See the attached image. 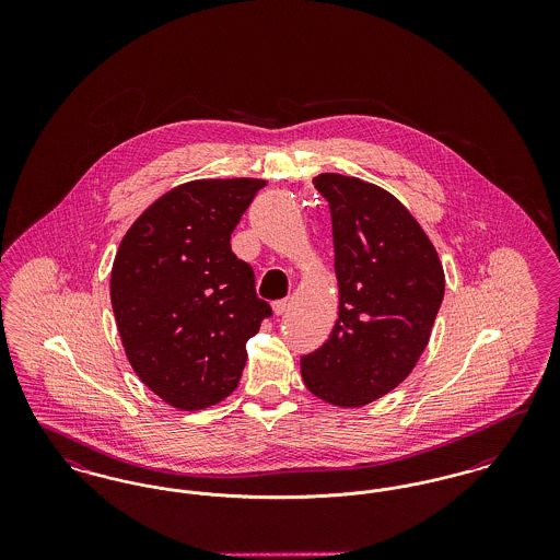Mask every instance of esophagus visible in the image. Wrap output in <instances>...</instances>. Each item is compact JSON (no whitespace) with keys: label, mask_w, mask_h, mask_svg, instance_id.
Wrapping results in <instances>:
<instances>
[{"label":"esophagus","mask_w":560,"mask_h":560,"mask_svg":"<svg viewBox=\"0 0 560 560\" xmlns=\"http://www.w3.org/2000/svg\"><path fill=\"white\" fill-rule=\"evenodd\" d=\"M288 306H290V300H288V298L272 302V311H275V315H283V313L288 311Z\"/></svg>","instance_id":"34e87169"}]
</instances>
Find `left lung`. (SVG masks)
Listing matches in <instances>:
<instances>
[{
	"instance_id": "obj_1",
	"label": "left lung",
	"mask_w": 560,
	"mask_h": 560,
	"mask_svg": "<svg viewBox=\"0 0 560 560\" xmlns=\"http://www.w3.org/2000/svg\"><path fill=\"white\" fill-rule=\"evenodd\" d=\"M313 185L331 213L340 313L327 342L302 357V377L319 399L361 407L416 368L445 275L427 233L390 192L340 174Z\"/></svg>"
}]
</instances>
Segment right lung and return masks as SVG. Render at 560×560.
<instances>
[{"label": "right lung", "instance_id": "right-lung-1", "mask_svg": "<svg viewBox=\"0 0 560 560\" xmlns=\"http://www.w3.org/2000/svg\"><path fill=\"white\" fill-rule=\"evenodd\" d=\"M265 180H195L172 188L126 233L110 304L133 372L178 409L229 397L245 342L272 317L231 235Z\"/></svg>", "mask_w": 560, "mask_h": 560}]
</instances>
